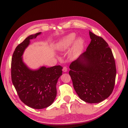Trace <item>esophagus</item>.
<instances>
[{
	"instance_id": "34e87169",
	"label": "esophagus",
	"mask_w": 128,
	"mask_h": 128,
	"mask_svg": "<svg viewBox=\"0 0 128 128\" xmlns=\"http://www.w3.org/2000/svg\"><path fill=\"white\" fill-rule=\"evenodd\" d=\"M68 71V68L66 66H64L62 68V71L64 72H66Z\"/></svg>"
}]
</instances>
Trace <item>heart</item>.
Returning a JSON list of instances; mask_svg holds the SVG:
<instances>
[{"instance_id": "b5f03b06", "label": "heart", "mask_w": 128, "mask_h": 128, "mask_svg": "<svg viewBox=\"0 0 128 128\" xmlns=\"http://www.w3.org/2000/svg\"><path fill=\"white\" fill-rule=\"evenodd\" d=\"M76 35L74 33L68 34L59 40L55 45L56 48L60 51H64L69 48L74 41ZM71 48V53L74 56L79 54L82 50L84 40L82 37H78L75 40Z\"/></svg>"}]
</instances>
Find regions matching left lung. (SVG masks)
I'll use <instances>...</instances> for the list:
<instances>
[{"instance_id":"left-lung-1","label":"left lung","mask_w":128,"mask_h":128,"mask_svg":"<svg viewBox=\"0 0 128 128\" xmlns=\"http://www.w3.org/2000/svg\"><path fill=\"white\" fill-rule=\"evenodd\" d=\"M91 41L86 52L70 66L69 74L78 96L84 102L99 103L112 93L116 70L110 48L104 39L89 31Z\"/></svg>"}]
</instances>
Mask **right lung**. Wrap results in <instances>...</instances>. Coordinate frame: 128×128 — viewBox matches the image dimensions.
I'll use <instances>...</instances> for the list:
<instances>
[{
	"label": "right lung",
	"mask_w": 128,
	"mask_h": 128,
	"mask_svg": "<svg viewBox=\"0 0 128 128\" xmlns=\"http://www.w3.org/2000/svg\"><path fill=\"white\" fill-rule=\"evenodd\" d=\"M41 34L28 36L18 45L11 64L12 81L19 98L25 104L36 109H44L52 104L57 95L58 80L62 74L60 66H42L34 70L24 62L22 55L30 40Z\"/></svg>",
	"instance_id": "right-lung-1"
}]
</instances>
